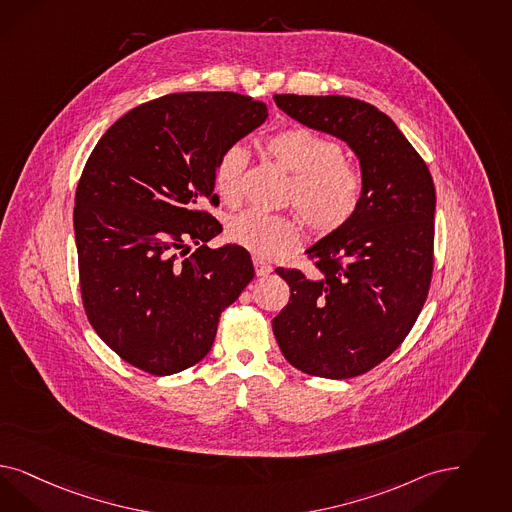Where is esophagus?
<instances>
[{
	"label": "esophagus",
	"instance_id": "esophagus-1",
	"mask_svg": "<svg viewBox=\"0 0 512 512\" xmlns=\"http://www.w3.org/2000/svg\"><path fill=\"white\" fill-rule=\"evenodd\" d=\"M253 266H255V272H257V276H268L274 268L272 265L265 261V259H261V257H253Z\"/></svg>",
	"mask_w": 512,
	"mask_h": 512
}]
</instances>
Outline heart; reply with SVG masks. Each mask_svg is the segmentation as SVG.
<instances>
[{"label":"heart","instance_id":"obj_1","mask_svg":"<svg viewBox=\"0 0 512 512\" xmlns=\"http://www.w3.org/2000/svg\"><path fill=\"white\" fill-rule=\"evenodd\" d=\"M266 149L293 174L289 196L312 229L331 234L352 223L363 202V177L342 159L336 141L310 128H287L270 136ZM246 164V147L240 143L230 145L219 157L213 185L223 200L238 198ZM227 238L257 255L272 257L299 242L300 227L285 215L246 210L230 217Z\"/></svg>","mask_w":512,"mask_h":512}]
</instances>
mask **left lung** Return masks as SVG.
<instances>
[{
	"mask_svg": "<svg viewBox=\"0 0 512 512\" xmlns=\"http://www.w3.org/2000/svg\"><path fill=\"white\" fill-rule=\"evenodd\" d=\"M274 102L348 143L363 177L352 223L306 249L318 270L276 268L291 297L272 319L274 336L299 371L359 376L397 350L422 312L433 272L435 185L405 134L371 104L297 94H276Z\"/></svg>",
	"mask_w": 512,
	"mask_h": 512,
	"instance_id": "obj_1",
	"label": "left lung"
}]
</instances>
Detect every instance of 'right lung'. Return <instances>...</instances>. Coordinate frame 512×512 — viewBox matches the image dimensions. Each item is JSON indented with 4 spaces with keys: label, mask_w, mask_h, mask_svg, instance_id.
<instances>
[{
    "label": "right lung",
    "mask_w": 512,
    "mask_h": 512,
    "mask_svg": "<svg viewBox=\"0 0 512 512\" xmlns=\"http://www.w3.org/2000/svg\"><path fill=\"white\" fill-rule=\"evenodd\" d=\"M266 117L263 102L234 92L166 94L111 124L87 160L73 210L85 312L141 371L202 361L255 276L244 247L206 246L223 227L196 206L215 198L223 151Z\"/></svg>",
    "instance_id": "add662e5"
}]
</instances>
